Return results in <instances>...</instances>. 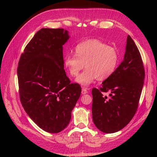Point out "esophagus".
Segmentation results:
<instances>
[{"instance_id":"34e87169","label":"esophagus","mask_w":157,"mask_h":157,"mask_svg":"<svg viewBox=\"0 0 157 157\" xmlns=\"http://www.w3.org/2000/svg\"><path fill=\"white\" fill-rule=\"evenodd\" d=\"M87 93H88L87 89L85 88H83L82 90V94H87Z\"/></svg>"}]
</instances>
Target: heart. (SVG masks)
Segmentation results:
<instances>
[{"label":"heart","mask_w":157,"mask_h":157,"mask_svg":"<svg viewBox=\"0 0 157 157\" xmlns=\"http://www.w3.org/2000/svg\"><path fill=\"white\" fill-rule=\"evenodd\" d=\"M65 65L70 75L77 77L76 82L88 86L96 79L103 81L109 78L117 67L119 54L117 49L97 39H89L75 46V55H66Z\"/></svg>","instance_id":"heart-1"}]
</instances>
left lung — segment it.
<instances>
[{
    "instance_id": "8db88e82",
    "label": "left lung",
    "mask_w": 157,
    "mask_h": 157,
    "mask_svg": "<svg viewBox=\"0 0 157 157\" xmlns=\"http://www.w3.org/2000/svg\"><path fill=\"white\" fill-rule=\"evenodd\" d=\"M124 59L99 89L92 90L93 122L101 132L111 134L125 127L137 111L145 71L140 53L128 35ZM110 92L109 97L103 95Z\"/></svg>"
}]
</instances>
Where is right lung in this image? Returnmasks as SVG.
<instances>
[{"mask_svg": "<svg viewBox=\"0 0 157 157\" xmlns=\"http://www.w3.org/2000/svg\"><path fill=\"white\" fill-rule=\"evenodd\" d=\"M68 32L42 28L20 56L17 78L20 101L40 128L59 133L68 125L79 96V84L72 83L64 69L63 46Z\"/></svg>", "mask_w": 157, "mask_h": 157, "instance_id": "right-lung-1", "label": "right lung"}]
</instances>
